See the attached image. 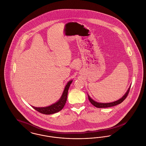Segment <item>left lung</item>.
<instances>
[{"label": "left lung", "mask_w": 146, "mask_h": 146, "mask_svg": "<svg viewBox=\"0 0 146 146\" xmlns=\"http://www.w3.org/2000/svg\"><path fill=\"white\" fill-rule=\"evenodd\" d=\"M130 86L128 90L126 92L125 95L123 97L120 98V99H119L118 100H117V101H115L114 102H110V103H100V102H97L96 101H94V100H92L90 97V96L88 94V98H89V100L90 101L91 104H92L93 106H95L96 107H97V108H107V107H113V106H116V105H118V104H121L125 100L126 97L127 96V95H128V94L129 92V90H130V87H131Z\"/></svg>", "instance_id": "1"}]
</instances>
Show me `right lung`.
I'll use <instances>...</instances> for the list:
<instances>
[{
	"label": "right lung",
	"mask_w": 146,
	"mask_h": 146,
	"mask_svg": "<svg viewBox=\"0 0 146 146\" xmlns=\"http://www.w3.org/2000/svg\"><path fill=\"white\" fill-rule=\"evenodd\" d=\"M72 82L73 80H70L67 83L64 88L61 97L59 99V100L55 104L45 107H35L34 106H32V107L36 111L44 114H52L60 111L61 110H62L63 107L66 104L67 98L68 89Z\"/></svg>",
	"instance_id": "1"
}]
</instances>
